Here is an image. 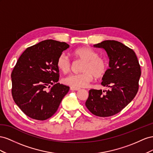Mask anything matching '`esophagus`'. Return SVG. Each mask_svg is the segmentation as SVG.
Masks as SVG:
<instances>
[{
    "mask_svg": "<svg viewBox=\"0 0 153 153\" xmlns=\"http://www.w3.org/2000/svg\"><path fill=\"white\" fill-rule=\"evenodd\" d=\"M80 88H78V87H74V86H71V90H79Z\"/></svg>",
    "mask_w": 153,
    "mask_h": 153,
    "instance_id": "obj_1",
    "label": "esophagus"
}]
</instances>
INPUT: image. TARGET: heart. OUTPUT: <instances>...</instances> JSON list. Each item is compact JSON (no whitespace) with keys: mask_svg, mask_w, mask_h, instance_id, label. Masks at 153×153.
<instances>
[{"mask_svg":"<svg viewBox=\"0 0 153 153\" xmlns=\"http://www.w3.org/2000/svg\"><path fill=\"white\" fill-rule=\"evenodd\" d=\"M77 59L84 61L81 68V73L72 74L64 77L62 82L65 85L74 87H86L96 78L102 77L106 73L108 62L106 59L98 56V54L88 47H81L73 52ZM56 65L61 72L68 73L72 68V62L68 56L62 53L56 61Z\"/></svg>","mask_w":153,"mask_h":153,"instance_id":"obj_1","label":"heart"}]
</instances>
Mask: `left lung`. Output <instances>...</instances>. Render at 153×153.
Masks as SVG:
<instances>
[{"mask_svg":"<svg viewBox=\"0 0 153 153\" xmlns=\"http://www.w3.org/2000/svg\"><path fill=\"white\" fill-rule=\"evenodd\" d=\"M94 47L102 48L110 59L101 85L109 90L91 89L85 105L92 114L101 117L119 113L136 96L141 68L135 52L123 43L105 40Z\"/></svg>","mask_w":153,"mask_h":153,"instance_id":"1","label":"left lung"}]
</instances>
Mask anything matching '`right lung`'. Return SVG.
Returning <instances> with one entry per match:
<instances>
[{
  "mask_svg": "<svg viewBox=\"0 0 153 153\" xmlns=\"http://www.w3.org/2000/svg\"><path fill=\"white\" fill-rule=\"evenodd\" d=\"M68 47L65 42L44 40L27 48L17 61L11 72L12 97L31 119H49L69 91V86L58 82L56 65L58 56Z\"/></svg>",
  "mask_w": 153,
  "mask_h": 153,
  "instance_id": "add662e5",
  "label": "right lung"
}]
</instances>
